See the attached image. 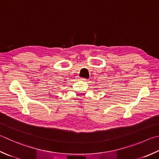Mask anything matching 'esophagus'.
<instances>
[{
	"label": "esophagus",
	"mask_w": 159,
	"mask_h": 159,
	"mask_svg": "<svg viewBox=\"0 0 159 159\" xmlns=\"http://www.w3.org/2000/svg\"><path fill=\"white\" fill-rule=\"evenodd\" d=\"M79 80H83V81H88V79H85V78H80Z\"/></svg>",
	"instance_id": "obj_1"
}]
</instances>
